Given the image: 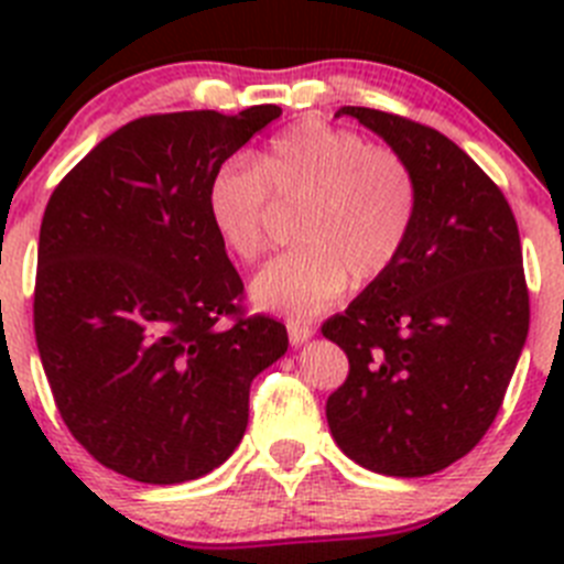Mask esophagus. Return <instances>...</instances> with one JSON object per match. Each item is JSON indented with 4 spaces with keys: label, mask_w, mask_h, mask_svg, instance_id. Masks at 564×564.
I'll use <instances>...</instances> for the list:
<instances>
[{
    "label": "esophagus",
    "mask_w": 564,
    "mask_h": 564,
    "mask_svg": "<svg viewBox=\"0 0 564 564\" xmlns=\"http://www.w3.org/2000/svg\"><path fill=\"white\" fill-rule=\"evenodd\" d=\"M313 333H316L313 325H305V322H288V338H291L293 347H302Z\"/></svg>",
    "instance_id": "esophagus-1"
}]
</instances>
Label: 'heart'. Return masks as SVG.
Here are the masks:
<instances>
[{
	"label": "heart",
	"instance_id": "heart-1",
	"mask_svg": "<svg viewBox=\"0 0 564 564\" xmlns=\"http://www.w3.org/2000/svg\"><path fill=\"white\" fill-rule=\"evenodd\" d=\"M276 203L302 206V242L253 279L268 311L316 316L347 285L372 282L403 253L417 217V177L398 149L358 132L302 121L276 134L259 161L234 154L208 183V217L237 259L253 262L271 246Z\"/></svg>",
	"mask_w": 564,
	"mask_h": 564
}]
</instances>
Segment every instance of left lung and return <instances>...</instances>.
Instances as JSON below:
<instances>
[{
	"label": "left lung",
	"mask_w": 564,
	"mask_h": 564,
	"mask_svg": "<svg viewBox=\"0 0 564 564\" xmlns=\"http://www.w3.org/2000/svg\"><path fill=\"white\" fill-rule=\"evenodd\" d=\"M410 161L417 217L395 265L322 325L350 361L327 398L338 449L390 477H426L475 449L528 336L514 212L457 143L395 112L341 107Z\"/></svg>",
	"instance_id": "1"
}]
</instances>
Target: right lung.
<instances>
[{
    "instance_id": "right-lung-1",
    "label": "right lung",
    "mask_w": 564,
    "mask_h": 564,
    "mask_svg": "<svg viewBox=\"0 0 564 564\" xmlns=\"http://www.w3.org/2000/svg\"><path fill=\"white\" fill-rule=\"evenodd\" d=\"M282 109L161 112L115 129L50 194L33 330L69 435L152 486L197 480L248 426V392L288 350L248 313L208 217V183Z\"/></svg>"
}]
</instances>
